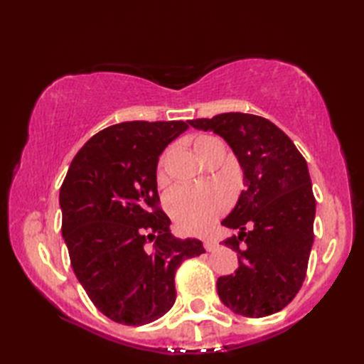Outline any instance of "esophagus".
Returning a JSON list of instances; mask_svg holds the SVG:
<instances>
[{
  "mask_svg": "<svg viewBox=\"0 0 364 364\" xmlns=\"http://www.w3.org/2000/svg\"><path fill=\"white\" fill-rule=\"evenodd\" d=\"M205 249L208 250V252H213V250H215L219 247V244L214 241V239H205Z\"/></svg>",
  "mask_w": 364,
  "mask_h": 364,
  "instance_id": "1",
  "label": "esophagus"
}]
</instances>
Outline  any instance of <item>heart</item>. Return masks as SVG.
<instances>
[{"mask_svg": "<svg viewBox=\"0 0 364 364\" xmlns=\"http://www.w3.org/2000/svg\"><path fill=\"white\" fill-rule=\"evenodd\" d=\"M219 141L213 136H198L194 141V149L205 159L213 146ZM158 184H166L164 158L159 161ZM230 205V196L225 188L219 184L208 186H180L167 198V210L172 219L184 233H203L227 211Z\"/></svg>", "mask_w": 364, "mask_h": 364, "instance_id": "b5f03b06", "label": "heart"}]
</instances>
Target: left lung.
<instances>
[{"label": "left lung", "instance_id": "obj_1", "mask_svg": "<svg viewBox=\"0 0 364 364\" xmlns=\"http://www.w3.org/2000/svg\"><path fill=\"white\" fill-rule=\"evenodd\" d=\"M227 141L244 170L245 191L222 225L239 230L223 241L237 253L235 274L220 277L218 292L247 318L274 314L297 296L314 241L316 198L305 158L272 122L225 112L189 120Z\"/></svg>", "mask_w": 364, "mask_h": 364}]
</instances>
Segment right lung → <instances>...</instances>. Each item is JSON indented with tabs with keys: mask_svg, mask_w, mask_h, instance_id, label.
<instances>
[{
	"mask_svg": "<svg viewBox=\"0 0 364 364\" xmlns=\"http://www.w3.org/2000/svg\"><path fill=\"white\" fill-rule=\"evenodd\" d=\"M188 122H123L90 137L60 186L63 236L73 272L92 304L123 326L164 316L176 299L183 261L205 253L180 241L159 208L156 166Z\"/></svg>",
	"mask_w": 364,
	"mask_h": 364,
	"instance_id": "add662e5",
	"label": "right lung"
}]
</instances>
